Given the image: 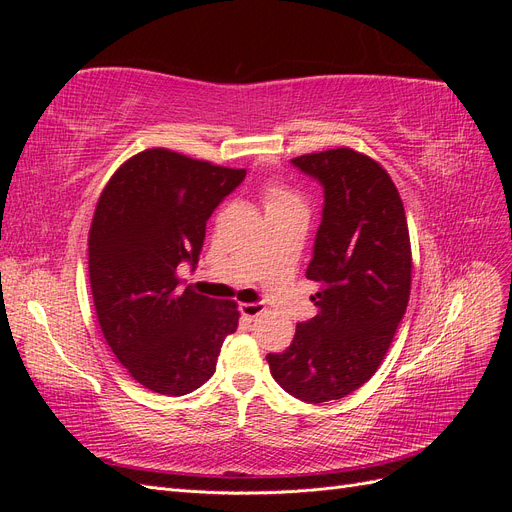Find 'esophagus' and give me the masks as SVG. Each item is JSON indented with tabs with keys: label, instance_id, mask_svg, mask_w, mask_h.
<instances>
[{
	"label": "esophagus",
	"instance_id": "34e87169",
	"mask_svg": "<svg viewBox=\"0 0 512 512\" xmlns=\"http://www.w3.org/2000/svg\"><path fill=\"white\" fill-rule=\"evenodd\" d=\"M239 309H241V316L245 320H256V318H260L262 314L267 312L265 305H262V303H243Z\"/></svg>",
	"mask_w": 512,
	"mask_h": 512
}]
</instances>
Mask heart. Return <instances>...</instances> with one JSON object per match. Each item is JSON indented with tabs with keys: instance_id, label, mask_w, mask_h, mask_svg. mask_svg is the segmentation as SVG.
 <instances>
[{
	"instance_id": "heart-1",
	"label": "heart",
	"mask_w": 512,
	"mask_h": 512,
	"mask_svg": "<svg viewBox=\"0 0 512 512\" xmlns=\"http://www.w3.org/2000/svg\"><path fill=\"white\" fill-rule=\"evenodd\" d=\"M262 200H265L267 213L292 211V209L305 211L303 198L294 192L290 185H286L282 181H267L265 188H262Z\"/></svg>"
}]
</instances>
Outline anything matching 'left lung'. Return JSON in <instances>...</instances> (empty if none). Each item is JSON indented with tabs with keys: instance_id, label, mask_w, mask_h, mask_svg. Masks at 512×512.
<instances>
[{
	"instance_id": "obj_1",
	"label": "left lung",
	"mask_w": 512,
	"mask_h": 512,
	"mask_svg": "<svg viewBox=\"0 0 512 512\" xmlns=\"http://www.w3.org/2000/svg\"><path fill=\"white\" fill-rule=\"evenodd\" d=\"M292 166L324 192L305 273L318 284V314L299 322L292 344L267 361L286 393L322 404L363 386L389 350L410 299V235L395 183L376 160L339 147Z\"/></svg>"
}]
</instances>
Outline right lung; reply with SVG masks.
I'll list each match as a JSON object with an SVG mask.
<instances>
[{"mask_svg":"<svg viewBox=\"0 0 512 512\" xmlns=\"http://www.w3.org/2000/svg\"><path fill=\"white\" fill-rule=\"evenodd\" d=\"M243 179L245 168L158 147L121 164L98 200L89 228L98 322L117 361L153 393L205 384L237 331V303L181 288L177 269L196 267L207 220Z\"/></svg>","mask_w":512,"mask_h":512,"instance_id":"add662e5","label":"right lung"}]
</instances>
